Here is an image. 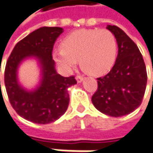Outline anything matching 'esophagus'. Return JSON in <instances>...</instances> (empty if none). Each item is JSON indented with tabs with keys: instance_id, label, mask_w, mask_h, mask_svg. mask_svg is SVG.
Instances as JSON below:
<instances>
[{
	"instance_id": "1",
	"label": "esophagus",
	"mask_w": 153,
	"mask_h": 153,
	"mask_svg": "<svg viewBox=\"0 0 153 153\" xmlns=\"http://www.w3.org/2000/svg\"><path fill=\"white\" fill-rule=\"evenodd\" d=\"M76 79H77V81L79 82V83H80V82L83 81V79H84V76H82V75H77Z\"/></svg>"
}]
</instances>
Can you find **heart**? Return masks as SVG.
Listing matches in <instances>:
<instances>
[{
  "label": "heart",
  "instance_id": "b5f03b06",
  "mask_svg": "<svg viewBox=\"0 0 153 153\" xmlns=\"http://www.w3.org/2000/svg\"><path fill=\"white\" fill-rule=\"evenodd\" d=\"M61 48L53 51L56 62L67 70L79 65L88 74L102 75L113 67L118 52L115 35L108 29H79L61 42Z\"/></svg>",
  "mask_w": 153,
  "mask_h": 153
}]
</instances>
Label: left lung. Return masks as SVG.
<instances>
[{
  "label": "left lung",
  "instance_id": "8db88e82",
  "mask_svg": "<svg viewBox=\"0 0 153 153\" xmlns=\"http://www.w3.org/2000/svg\"><path fill=\"white\" fill-rule=\"evenodd\" d=\"M115 35L119 54L111 71L97 78V90L91 101L101 113L121 117L142 102L147 81L145 62L136 44L119 27H107Z\"/></svg>",
  "mask_w": 153,
  "mask_h": 153
}]
</instances>
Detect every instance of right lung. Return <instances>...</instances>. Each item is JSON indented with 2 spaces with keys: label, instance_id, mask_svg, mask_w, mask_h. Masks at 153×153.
<instances>
[{
  "label": "right lung",
  "instance_id": "add662e5",
  "mask_svg": "<svg viewBox=\"0 0 153 153\" xmlns=\"http://www.w3.org/2000/svg\"><path fill=\"white\" fill-rule=\"evenodd\" d=\"M62 33L59 27L34 30L16 44L7 61L4 82L9 102L19 115L34 124H50L63 115L69 103L68 88L77 83L74 75L63 77L56 72L52 50ZM29 56L37 57L42 68L41 85L33 92L23 89L16 79L18 65Z\"/></svg>",
  "mask_w": 153,
  "mask_h": 153
}]
</instances>
